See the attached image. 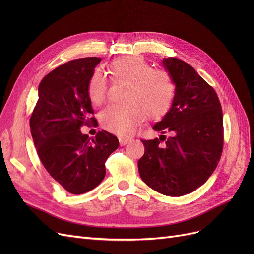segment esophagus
I'll use <instances>...</instances> for the list:
<instances>
[{
  "instance_id": "1",
  "label": "esophagus",
  "mask_w": 254,
  "mask_h": 254,
  "mask_svg": "<svg viewBox=\"0 0 254 254\" xmlns=\"http://www.w3.org/2000/svg\"><path fill=\"white\" fill-rule=\"evenodd\" d=\"M131 137H127V136H120L119 137V141H120V145L121 146H124V145H126V144H128L129 142H131Z\"/></svg>"
}]
</instances>
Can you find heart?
<instances>
[{
  "mask_svg": "<svg viewBox=\"0 0 254 254\" xmlns=\"http://www.w3.org/2000/svg\"><path fill=\"white\" fill-rule=\"evenodd\" d=\"M110 71L115 79L127 81V102L109 105L101 112L99 121L106 130L121 135L130 134L145 120L146 113L152 119H159L171 108L175 88L170 75L151 68L143 57H121L111 64ZM88 94L95 105L105 101L107 79L101 71L91 75Z\"/></svg>",
  "mask_w": 254,
  "mask_h": 254,
  "instance_id": "b5f03b06",
  "label": "heart"
}]
</instances>
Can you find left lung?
Instances as JSON below:
<instances>
[{
  "label": "left lung",
  "instance_id": "8db88e82",
  "mask_svg": "<svg viewBox=\"0 0 254 254\" xmlns=\"http://www.w3.org/2000/svg\"><path fill=\"white\" fill-rule=\"evenodd\" d=\"M162 64L175 84L173 104L152 127L162 133L159 139L142 141L145 152L137 168L152 190L179 197L201 187L219 162L222 110L216 92L193 66L175 57L163 58Z\"/></svg>",
  "mask_w": 254,
  "mask_h": 254
}]
</instances>
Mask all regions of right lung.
<instances>
[{
    "label": "right lung",
    "instance_id": "1",
    "mask_svg": "<svg viewBox=\"0 0 254 254\" xmlns=\"http://www.w3.org/2000/svg\"><path fill=\"white\" fill-rule=\"evenodd\" d=\"M99 57L71 60L41 80L39 99L30 117V132L43 166L68 193L96 188L106 175L105 162L119 147L118 137L102 130L95 139L80 131L94 118L88 83Z\"/></svg>",
    "mask_w": 254,
    "mask_h": 254
}]
</instances>
